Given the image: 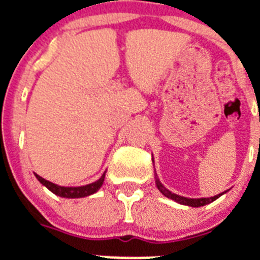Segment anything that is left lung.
<instances>
[{
	"label": "left lung",
	"mask_w": 260,
	"mask_h": 260,
	"mask_svg": "<svg viewBox=\"0 0 260 260\" xmlns=\"http://www.w3.org/2000/svg\"><path fill=\"white\" fill-rule=\"evenodd\" d=\"M156 185H157V188H159V191L163 193L164 196H167V198H170V199L175 200V202H178V203L180 204H184V206H189V207H202L204 206V204H210L211 202H214V200H216L219 198V196L221 195H216L214 196V198H200V199H188V198H184V196H180V195H176V193H172L171 191H168V189L164 187L161 183L159 181V179L156 178Z\"/></svg>",
	"instance_id": "obj_1"
}]
</instances>
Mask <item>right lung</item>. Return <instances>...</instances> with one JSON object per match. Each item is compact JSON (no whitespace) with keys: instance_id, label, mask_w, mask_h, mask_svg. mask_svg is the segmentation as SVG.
Segmentation results:
<instances>
[{"instance_id":"1","label":"right lung","mask_w":260,"mask_h":260,"mask_svg":"<svg viewBox=\"0 0 260 260\" xmlns=\"http://www.w3.org/2000/svg\"><path fill=\"white\" fill-rule=\"evenodd\" d=\"M36 178L39 179L41 184L45 185L46 188L53 192V193H56V195L61 196V198H68V199H76V198H84V196L92 195V193L99 191L103 183H104L105 174H103V176L97 181H94V183L82 185V187H61V185L53 184V183L45 180V179L39 176L37 174H36Z\"/></svg>"}]
</instances>
